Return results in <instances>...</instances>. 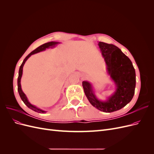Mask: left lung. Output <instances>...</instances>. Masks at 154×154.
Returning a JSON list of instances; mask_svg holds the SVG:
<instances>
[{
	"instance_id": "8db88e82",
	"label": "left lung",
	"mask_w": 154,
	"mask_h": 154,
	"mask_svg": "<svg viewBox=\"0 0 154 154\" xmlns=\"http://www.w3.org/2000/svg\"><path fill=\"white\" fill-rule=\"evenodd\" d=\"M98 45L116 90L103 101L96 97L89 82L83 81L82 85L85 96L93 106L104 112H112L122 109L132 100L136 88V72L131 60L116 45L102 42H100Z\"/></svg>"
}]
</instances>
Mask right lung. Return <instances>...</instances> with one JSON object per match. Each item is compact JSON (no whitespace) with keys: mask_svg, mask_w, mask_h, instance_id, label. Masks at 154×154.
I'll use <instances>...</instances> for the list:
<instances>
[{"mask_svg":"<svg viewBox=\"0 0 154 154\" xmlns=\"http://www.w3.org/2000/svg\"><path fill=\"white\" fill-rule=\"evenodd\" d=\"M58 44H59V42H48V43H45L43 45H42L40 46H39L38 48H37L36 49H35L34 51H32L31 53H30L27 56V57L25 58V59L24 60V61H23L22 63L21 64V66L20 67L19 69V71H18V80H17V83H18V94L20 95V98L22 99V100L24 102V104L29 108L30 109L32 110L33 111L36 112H38V113H42V114H44L45 112H46L45 111L41 110L38 108H37L36 106H34L31 105L29 101L27 100V97L26 96V94H24V92H23L22 90V88H21V84H20V80H21V78L22 76V71H23V67H24V65L25 63V62H26V60L28 59L32 54H34L35 53H39L41 52V51H44L46 49L49 48H52V47H54L56 45H57Z\"/></svg>","mask_w":154,"mask_h":154,"instance_id":"add662e5","label":"right lung"}]
</instances>
